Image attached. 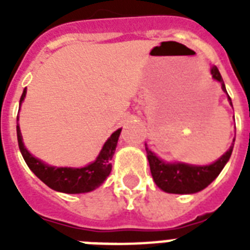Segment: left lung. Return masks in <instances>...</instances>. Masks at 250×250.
<instances>
[{
	"mask_svg": "<svg viewBox=\"0 0 250 250\" xmlns=\"http://www.w3.org/2000/svg\"><path fill=\"white\" fill-rule=\"evenodd\" d=\"M211 75L215 80H218L222 84V89L226 90L225 82L222 79L221 72L214 66L211 68ZM229 104L231 97L229 96ZM235 141V140H233ZM146 149V154H148L149 166H150V172L154 179V182L161 189L167 192V193H196L200 192L204 188L209 186L210 183L213 182L214 179L217 178L218 175L221 174L223 170L225 165L231 157L232 153L233 144L229 146V149L223 154V156L211 165L208 166H190L186 164H166L162 160H160L156 154H153L148 148Z\"/></svg>",
	"mask_w": 250,
	"mask_h": 250,
	"instance_id": "8db88e82",
	"label": "left lung"
}]
</instances>
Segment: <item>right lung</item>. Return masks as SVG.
Masks as SVG:
<instances>
[{
  "label": "right lung",
  "mask_w": 250,
  "mask_h": 250,
  "mask_svg": "<svg viewBox=\"0 0 250 250\" xmlns=\"http://www.w3.org/2000/svg\"><path fill=\"white\" fill-rule=\"evenodd\" d=\"M24 97L25 89L21 93V104ZM121 131L122 129H118L109 137V140L106 141L101 153L98 154L97 160L94 161L93 164L82 167V168H70V167L48 166L42 164L41 161L36 160L32 154H29L21 141V128L19 125H17L18 144H19V149L27 166L49 188L58 190V192H63V193H85L101 186L111 171L110 161L115 153Z\"/></svg>",
  "instance_id": "add662e5"
}]
</instances>
